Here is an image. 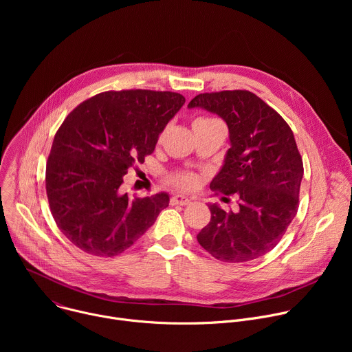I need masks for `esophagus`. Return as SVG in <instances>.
I'll list each match as a JSON object with an SVG mask.
<instances>
[{
  "instance_id": "obj_1",
  "label": "esophagus",
  "mask_w": 352,
  "mask_h": 352,
  "mask_svg": "<svg viewBox=\"0 0 352 352\" xmlns=\"http://www.w3.org/2000/svg\"><path fill=\"white\" fill-rule=\"evenodd\" d=\"M170 202H171V205L186 206V205L190 204V200H189L186 196H184V195H174V196L170 199Z\"/></svg>"
}]
</instances>
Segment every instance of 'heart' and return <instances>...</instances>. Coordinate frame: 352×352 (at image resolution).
<instances>
[{
	"mask_svg": "<svg viewBox=\"0 0 352 352\" xmlns=\"http://www.w3.org/2000/svg\"><path fill=\"white\" fill-rule=\"evenodd\" d=\"M213 118H199L195 122H212ZM168 184L182 190H190L199 185V177L193 173H177L168 178Z\"/></svg>",
	"mask_w": 352,
	"mask_h": 352,
	"instance_id": "b5f03b06",
	"label": "heart"
}]
</instances>
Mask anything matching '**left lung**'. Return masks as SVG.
<instances>
[{"label": "left lung", "mask_w": 352, "mask_h": 352, "mask_svg": "<svg viewBox=\"0 0 352 352\" xmlns=\"http://www.w3.org/2000/svg\"><path fill=\"white\" fill-rule=\"evenodd\" d=\"M188 107L205 109L227 122L231 147L210 189L239 196L238 212L209 206L212 219L197 242L221 262L258 259L280 242L298 212L304 164L294 133L249 90L202 93Z\"/></svg>", "instance_id": "1"}]
</instances>
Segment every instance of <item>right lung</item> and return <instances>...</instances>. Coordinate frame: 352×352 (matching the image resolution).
<instances>
[{
    "mask_svg": "<svg viewBox=\"0 0 352 352\" xmlns=\"http://www.w3.org/2000/svg\"><path fill=\"white\" fill-rule=\"evenodd\" d=\"M174 91L98 93L58 128L45 166L48 205L61 232L83 252L122 254L168 206L167 193L129 199L124 175L152 155L159 135L184 106Z\"/></svg>",
    "mask_w": 352,
    "mask_h": 352,
    "instance_id": "right-lung-1",
    "label": "right lung"
}]
</instances>
